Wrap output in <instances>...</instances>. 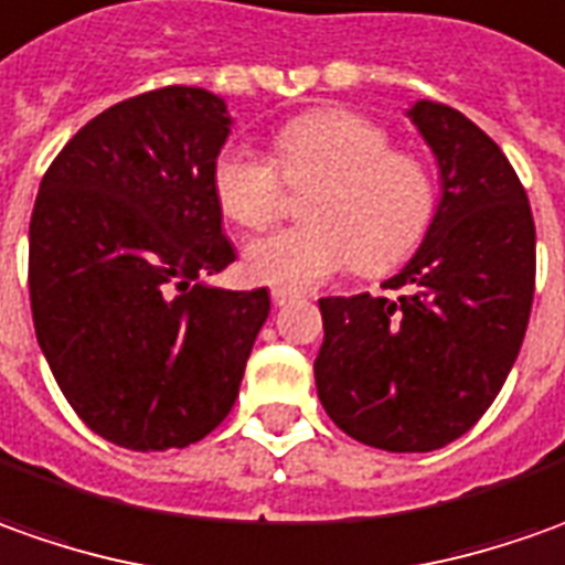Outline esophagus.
Here are the masks:
<instances>
[{
    "label": "esophagus",
    "instance_id": "obj_1",
    "mask_svg": "<svg viewBox=\"0 0 565 565\" xmlns=\"http://www.w3.org/2000/svg\"><path fill=\"white\" fill-rule=\"evenodd\" d=\"M270 298H274L276 308H282V305H289V301H295L298 295H295V291H289V289H274V291H270Z\"/></svg>",
    "mask_w": 565,
    "mask_h": 565
}]
</instances>
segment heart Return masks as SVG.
<instances>
[{
	"mask_svg": "<svg viewBox=\"0 0 565 565\" xmlns=\"http://www.w3.org/2000/svg\"><path fill=\"white\" fill-rule=\"evenodd\" d=\"M286 182L305 199L308 226L257 238L245 270L257 282L301 291L358 270L385 276L419 252L438 214V180L416 151L358 111L327 108L289 120L274 136V158L226 146L211 164L217 211L242 230H267L286 207Z\"/></svg>",
	"mask_w": 565,
	"mask_h": 565,
	"instance_id": "obj_1",
	"label": "heart"
}]
</instances>
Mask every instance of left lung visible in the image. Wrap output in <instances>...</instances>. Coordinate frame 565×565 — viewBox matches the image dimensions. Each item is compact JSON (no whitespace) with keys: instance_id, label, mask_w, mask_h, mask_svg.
<instances>
[{"instance_id":"left-lung-1","label":"left lung","mask_w":565,"mask_h":565,"mask_svg":"<svg viewBox=\"0 0 565 565\" xmlns=\"http://www.w3.org/2000/svg\"><path fill=\"white\" fill-rule=\"evenodd\" d=\"M411 117L441 168V204L382 289L320 298L317 395L370 448L423 454L469 433L501 392L535 298V221L501 146L441 102Z\"/></svg>"}]
</instances>
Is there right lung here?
<instances>
[{
  "instance_id": "right-lung-1",
  "label": "right lung",
  "mask_w": 565,
  "mask_h": 565,
  "mask_svg": "<svg viewBox=\"0 0 565 565\" xmlns=\"http://www.w3.org/2000/svg\"><path fill=\"white\" fill-rule=\"evenodd\" d=\"M226 105L164 86L93 117L30 217V310L49 370L111 445L202 441L233 411L267 289L202 286L236 260L211 195Z\"/></svg>"
}]
</instances>
